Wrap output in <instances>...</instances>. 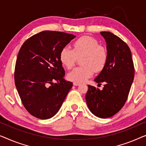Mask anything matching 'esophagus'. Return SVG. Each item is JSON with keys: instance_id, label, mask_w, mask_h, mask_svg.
<instances>
[{"instance_id": "obj_1", "label": "esophagus", "mask_w": 146, "mask_h": 146, "mask_svg": "<svg viewBox=\"0 0 146 146\" xmlns=\"http://www.w3.org/2000/svg\"><path fill=\"white\" fill-rule=\"evenodd\" d=\"M80 85V83H76V82H73V85L74 86H79Z\"/></svg>"}]
</instances>
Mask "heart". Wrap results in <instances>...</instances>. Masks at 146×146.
<instances>
[{"label":"heart","mask_w":146,"mask_h":146,"mask_svg":"<svg viewBox=\"0 0 146 146\" xmlns=\"http://www.w3.org/2000/svg\"><path fill=\"white\" fill-rule=\"evenodd\" d=\"M83 56L81 67H77L68 74V79L76 83H83L93 76L94 71L102 70L107 61V52L104 47L98 45L95 39L82 36L73 43V50L64 47L59 53L62 64L70 69L74 66L77 57Z\"/></svg>","instance_id":"1"}]
</instances>
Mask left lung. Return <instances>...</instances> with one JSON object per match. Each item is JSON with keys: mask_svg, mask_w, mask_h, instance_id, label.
Listing matches in <instances>:
<instances>
[{"mask_svg": "<svg viewBox=\"0 0 146 146\" xmlns=\"http://www.w3.org/2000/svg\"><path fill=\"white\" fill-rule=\"evenodd\" d=\"M100 34L106 44L107 61L94 81L105 85L102 90L88 85L85 99L92 113L107 118L124 105L134 81V67L132 53L124 41L109 32H101Z\"/></svg>", "mask_w": 146, "mask_h": 146, "instance_id": "1", "label": "left lung"}]
</instances>
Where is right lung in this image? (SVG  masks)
Listing matches in <instances>:
<instances>
[{
  "label": "right lung",
  "instance_id": "obj_1",
  "mask_svg": "<svg viewBox=\"0 0 146 146\" xmlns=\"http://www.w3.org/2000/svg\"><path fill=\"white\" fill-rule=\"evenodd\" d=\"M75 38L73 34L43 31L28 38L16 59L14 81L22 102L36 118H52L60 109L73 86L65 80L61 50Z\"/></svg>",
  "mask_w": 146,
  "mask_h": 146
}]
</instances>
